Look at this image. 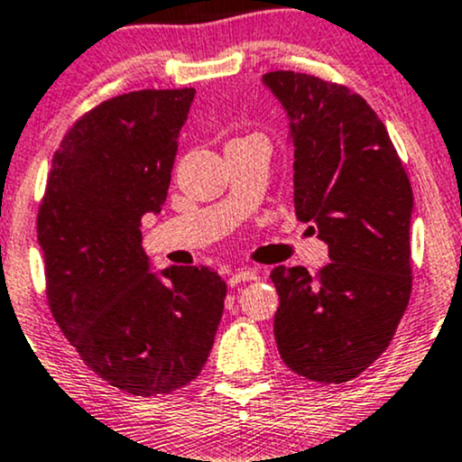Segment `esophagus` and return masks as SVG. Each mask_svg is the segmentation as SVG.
I'll list each match as a JSON object with an SVG mask.
<instances>
[{
	"mask_svg": "<svg viewBox=\"0 0 462 462\" xmlns=\"http://www.w3.org/2000/svg\"><path fill=\"white\" fill-rule=\"evenodd\" d=\"M257 274V268H237V271L229 277V286H237V283L245 282H255Z\"/></svg>",
	"mask_w": 462,
	"mask_h": 462,
	"instance_id": "1",
	"label": "esophagus"
}]
</instances>
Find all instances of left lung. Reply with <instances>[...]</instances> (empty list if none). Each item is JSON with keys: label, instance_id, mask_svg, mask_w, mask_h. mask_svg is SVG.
<instances>
[{"label": "left lung", "instance_id": "obj_1", "mask_svg": "<svg viewBox=\"0 0 462 462\" xmlns=\"http://www.w3.org/2000/svg\"><path fill=\"white\" fill-rule=\"evenodd\" d=\"M263 82L286 106L294 211L328 242V266H277L274 340L288 369L343 384L391 345L412 290V188L388 131L356 91L300 71Z\"/></svg>", "mask_w": 462, "mask_h": 462}]
</instances>
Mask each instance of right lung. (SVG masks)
<instances>
[{"instance_id": "1", "label": "right lung", "mask_w": 462, "mask_h": 462, "mask_svg": "<svg viewBox=\"0 0 462 462\" xmlns=\"http://www.w3.org/2000/svg\"><path fill=\"white\" fill-rule=\"evenodd\" d=\"M194 89H142L80 116L36 214L51 316L89 369L139 397L203 371L226 283L207 266L148 273L142 217L162 211Z\"/></svg>"}]
</instances>
